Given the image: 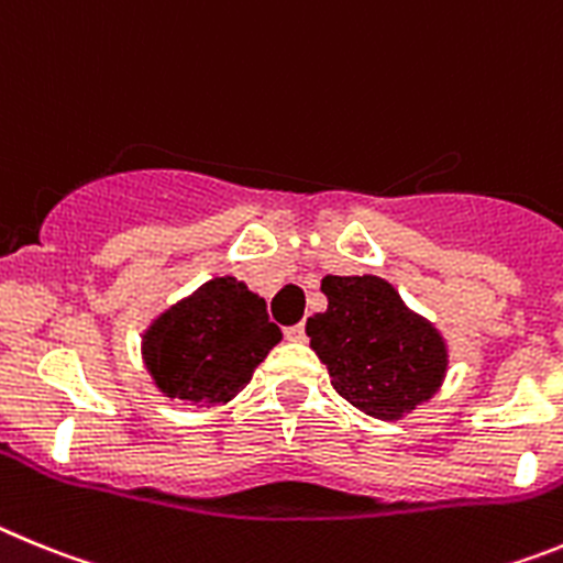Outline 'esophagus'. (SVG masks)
<instances>
[{"mask_svg": "<svg viewBox=\"0 0 563 563\" xmlns=\"http://www.w3.org/2000/svg\"><path fill=\"white\" fill-rule=\"evenodd\" d=\"M286 339H288V342H302V339H306V328H302V325L286 328Z\"/></svg>", "mask_w": 563, "mask_h": 563, "instance_id": "1", "label": "esophagus"}]
</instances>
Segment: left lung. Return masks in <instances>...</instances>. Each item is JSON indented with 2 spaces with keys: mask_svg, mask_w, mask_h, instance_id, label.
<instances>
[{
  "mask_svg": "<svg viewBox=\"0 0 563 563\" xmlns=\"http://www.w3.org/2000/svg\"><path fill=\"white\" fill-rule=\"evenodd\" d=\"M328 308L306 322L311 347L344 401L378 420H404L432 401L449 373V344L378 275L322 277Z\"/></svg>",
  "mask_w": 563,
  "mask_h": 563,
  "instance_id": "8db88e82",
  "label": "left lung"
}]
</instances>
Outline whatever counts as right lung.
<instances>
[{"label": "right lung", "mask_w": 563, "mask_h": 563, "mask_svg": "<svg viewBox=\"0 0 563 563\" xmlns=\"http://www.w3.org/2000/svg\"><path fill=\"white\" fill-rule=\"evenodd\" d=\"M283 339L266 300L224 275L156 313L143 331V362L165 398L196 407L230 404Z\"/></svg>", "instance_id": "right-lung-1"}]
</instances>
